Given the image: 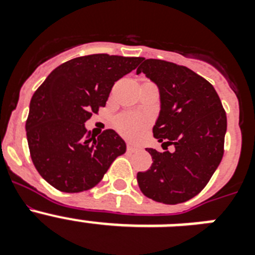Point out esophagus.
<instances>
[{
    "label": "esophagus",
    "instance_id": "1",
    "mask_svg": "<svg viewBox=\"0 0 255 255\" xmlns=\"http://www.w3.org/2000/svg\"><path fill=\"white\" fill-rule=\"evenodd\" d=\"M126 149H128L129 153H134L138 150V148L135 147V145H132V144H128V145H126Z\"/></svg>",
    "mask_w": 255,
    "mask_h": 255
}]
</instances>
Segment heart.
Listing matches in <instances>:
<instances>
[{"mask_svg":"<svg viewBox=\"0 0 255 255\" xmlns=\"http://www.w3.org/2000/svg\"><path fill=\"white\" fill-rule=\"evenodd\" d=\"M148 121L144 117L134 114H124L117 117L116 129L128 139H138L144 134Z\"/></svg>","mask_w":255,"mask_h":255,"instance_id":"heart-1","label":"heart"}]
</instances>
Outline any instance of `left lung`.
<instances>
[{
	"instance_id": "1",
	"label": "left lung",
	"mask_w": 255,
	"mask_h": 255,
	"mask_svg": "<svg viewBox=\"0 0 255 255\" xmlns=\"http://www.w3.org/2000/svg\"><path fill=\"white\" fill-rule=\"evenodd\" d=\"M141 61L136 74H145L161 94L153 135L175 150L147 148L153 163L136 175L139 188L159 203H182L203 190L222 159L226 112L213 85L193 70L155 58Z\"/></svg>"
}]
</instances>
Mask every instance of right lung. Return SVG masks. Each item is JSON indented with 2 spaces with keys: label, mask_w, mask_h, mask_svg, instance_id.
Returning <instances> with one entry per match:
<instances>
[{
  "label": "right lung",
  "mask_w": 255,
  "mask_h": 255,
  "mask_svg": "<svg viewBox=\"0 0 255 255\" xmlns=\"http://www.w3.org/2000/svg\"><path fill=\"white\" fill-rule=\"evenodd\" d=\"M141 57L83 56L56 67L33 94L25 129L31 161L49 185L64 193L89 190L103 179L126 144L114 130L93 138L85 129L105 107L115 82Z\"/></svg>",
  "instance_id": "1"
}]
</instances>
